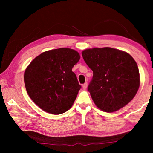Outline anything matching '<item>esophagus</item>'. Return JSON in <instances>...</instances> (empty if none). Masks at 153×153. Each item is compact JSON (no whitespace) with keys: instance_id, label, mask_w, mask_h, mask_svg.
<instances>
[{"instance_id":"obj_1","label":"esophagus","mask_w":153,"mask_h":153,"mask_svg":"<svg viewBox=\"0 0 153 153\" xmlns=\"http://www.w3.org/2000/svg\"><path fill=\"white\" fill-rule=\"evenodd\" d=\"M88 86V82H85V83L82 85V88L83 89H86V88Z\"/></svg>"}]
</instances>
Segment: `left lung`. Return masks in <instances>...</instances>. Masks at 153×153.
I'll return each mask as SVG.
<instances>
[{"instance_id":"obj_1","label":"left lung","mask_w":153,"mask_h":153,"mask_svg":"<svg viewBox=\"0 0 153 153\" xmlns=\"http://www.w3.org/2000/svg\"><path fill=\"white\" fill-rule=\"evenodd\" d=\"M82 56L94 73L88 91L99 109L117 111L130 102L140 82L137 65L130 54L103 47L87 49Z\"/></svg>"}]
</instances>
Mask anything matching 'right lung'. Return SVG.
Listing matches in <instances>:
<instances>
[{
	"label": "right lung",
	"mask_w": 153,
	"mask_h": 153,
	"mask_svg": "<svg viewBox=\"0 0 153 153\" xmlns=\"http://www.w3.org/2000/svg\"><path fill=\"white\" fill-rule=\"evenodd\" d=\"M80 58L77 51L59 48L46 51L31 61L24 72V83L39 108L52 114L71 108L81 88L72 71Z\"/></svg>",
	"instance_id": "obj_1"
}]
</instances>
